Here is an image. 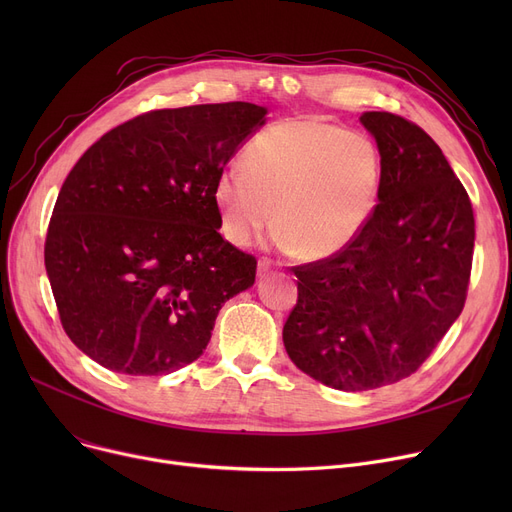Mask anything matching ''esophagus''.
Wrapping results in <instances>:
<instances>
[{"instance_id": "esophagus-1", "label": "esophagus", "mask_w": 512, "mask_h": 512, "mask_svg": "<svg viewBox=\"0 0 512 512\" xmlns=\"http://www.w3.org/2000/svg\"><path fill=\"white\" fill-rule=\"evenodd\" d=\"M274 267V261L272 259H267V257H263V259H259V265H257V272H259V276H265L267 272H270Z\"/></svg>"}]
</instances>
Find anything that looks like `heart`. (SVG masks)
<instances>
[{"mask_svg": "<svg viewBox=\"0 0 512 512\" xmlns=\"http://www.w3.org/2000/svg\"><path fill=\"white\" fill-rule=\"evenodd\" d=\"M384 164L367 134L317 118L259 130L215 182L224 236L245 247L272 222L278 245L321 261L353 245L380 199ZM277 207H273V203Z\"/></svg>", "mask_w": 512, "mask_h": 512, "instance_id": "heart-1", "label": "heart"}]
</instances>
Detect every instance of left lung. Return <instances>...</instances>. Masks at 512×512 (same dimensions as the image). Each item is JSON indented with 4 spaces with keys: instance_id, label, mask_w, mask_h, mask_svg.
Masks as SVG:
<instances>
[{
    "instance_id": "8db88e82",
    "label": "left lung",
    "mask_w": 512,
    "mask_h": 512,
    "mask_svg": "<svg viewBox=\"0 0 512 512\" xmlns=\"http://www.w3.org/2000/svg\"><path fill=\"white\" fill-rule=\"evenodd\" d=\"M384 174L369 224L342 253L294 265L286 353L336 390L400 382L461 315L473 263L471 199L438 143L411 120L363 112Z\"/></svg>"
}]
</instances>
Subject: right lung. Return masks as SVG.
<instances>
[{
    "label": "right lung",
    "instance_id": "right-lung-1",
    "mask_svg": "<svg viewBox=\"0 0 512 512\" xmlns=\"http://www.w3.org/2000/svg\"><path fill=\"white\" fill-rule=\"evenodd\" d=\"M267 110H151L91 145L64 180L45 270L68 338L101 367L168 375L197 361L257 259L218 232L215 182Z\"/></svg>",
    "mask_w": 512,
    "mask_h": 512
}]
</instances>
